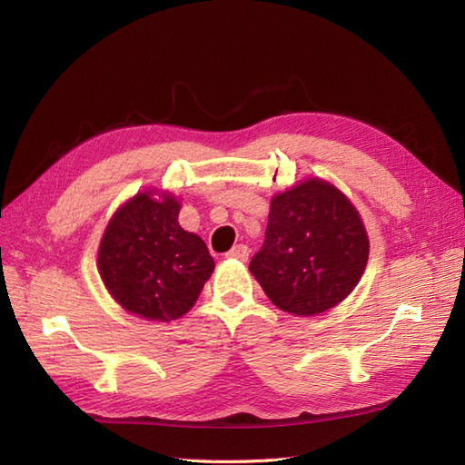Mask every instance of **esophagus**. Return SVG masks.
<instances>
[{
  "instance_id": "1",
  "label": "esophagus",
  "mask_w": 465,
  "mask_h": 465,
  "mask_svg": "<svg viewBox=\"0 0 465 465\" xmlns=\"http://www.w3.org/2000/svg\"><path fill=\"white\" fill-rule=\"evenodd\" d=\"M248 254H250V250H248V246H246V244H236L232 250H229V252H227V258L246 262V260H248Z\"/></svg>"
}]
</instances>
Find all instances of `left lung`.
Listing matches in <instances>:
<instances>
[{"label":"left lung","mask_w":465,"mask_h":465,"mask_svg":"<svg viewBox=\"0 0 465 465\" xmlns=\"http://www.w3.org/2000/svg\"><path fill=\"white\" fill-rule=\"evenodd\" d=\"M369 234L357 207L328 180L306 178L275 193L265 241L250 262L277 308L316 316L345 301L369 262Z\"/></svg>","instance_id":"obj_1"}]
</instances>
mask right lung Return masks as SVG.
I'll return each instance as SVG.
<instances>
[{
	"mask_svg": "<svg viewBox=\"0 0 465 465\" xmlns=\"http://www.w3.org/2000/svg\"><path fill=\"white\" fill-rule=\"evenodd\" d=\"M176 195L147 188L122 203L98 246V273L125 312L171 322L198 301L215 270L205 242L178 223Z\"/></svg>",
	"mask_w": 465,
	"mask_h": 465,
	"instance_id": "1",
	"label": "right lung"
}]
</instances>
